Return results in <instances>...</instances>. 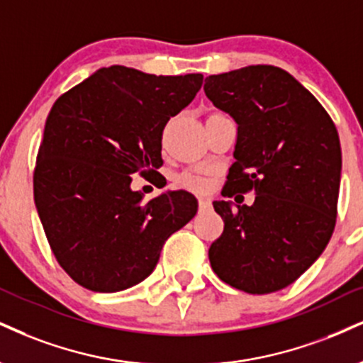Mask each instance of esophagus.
<instances>
[{
    "label": "esophagus",
    "instance_id": "34e87169",
    "mask_svg": "<svg viewBox=\"0 0 363 363\" xmlns=\"http://www.w3.org/2000/svg\"><path fill=\"white\" fill-rule=\"evenodd\" d=\"M199 208L201 209H209L211 208V201L206 196H199Z\"/></svg>",
    "mask_w": 363,
    "mask_h": 363
}]
</instances>
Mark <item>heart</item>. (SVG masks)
<instances>
[{"mask_svg":"<svg viewBox=\"0 0 363 363\" xmlns=\"http://www.w3.org/2000/svg\"><path fill=\"white\" fill-rule=\"evenodd\" d=\"M179 182H181L182 186L194 187V189H201V187L204 186V179L194 176V174H182V176L179 177Z\"/></svg>","mask_w":363,"mask_h":363,"instance_id":"heart-1","label":"heart"}]
</instances>
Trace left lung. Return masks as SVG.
<instances>
[{"label":"left lung","mask_w":363,"mask_h":363,"mask_svg":"<svg viewBox=\"0 0 363 363\" xmlns=\"http://www.w3.org/2000/svg\"><path fill=\"white\" fill-rule=\"evenodd\" d=\"M204 93L238 126L221 194L257 193L252 206L213 201L225 230L209 247L211 267L248 294L284 289L333 235L342 177L336 126L306 87L274 65L209 76Z\"/></svg>","instance_id":"obj_1"}]
</instances>
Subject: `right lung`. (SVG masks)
I'll return each mask as SVG.
<instances>
[{"instance_id": "obj_1", "label": "right lung", "mask_w": 363, "mask_h": 363, "mask_svg": "<svg viewBox=\"0 0 363 363\" xmlns=\"http://www.w3.org/2000/svg\"><path fill=\"white\" fill-rule=\"evenodd\" d=\"M201 84L203 74L111 65L52 106L35 165V206L57 262L86 289L118 292L142 282L165 240L198 213L184 189L143 201L132 176L162 165L164 126Z\"/></svg>"}]
</instances>
